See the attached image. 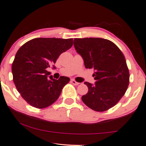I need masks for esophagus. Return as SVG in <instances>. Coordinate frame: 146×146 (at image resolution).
Segmentation results:
<instances>
[{
  "instance_id": "obj_1",
  "label": "esophagus",
  "mask_w": 146,
  "mask_h": 146,
  "mask_svg": "<svg viewBox=\"0 0 146 146\" xmlns=\"http://www.w3.org/2000/svg\"><path fill=\"white\" fill-rule=\"evenodd\" d=\"M71 83L73 84V85H78L79 84V83H78V82H77V81H75V80H73V79H72L71 81Z\"/></svg>"
}]
</instances>
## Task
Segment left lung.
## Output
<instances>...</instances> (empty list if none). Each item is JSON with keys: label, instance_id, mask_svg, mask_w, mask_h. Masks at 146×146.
<instances>
[{"label": "left lung", "instance_id": "1", "mask_svg": "<svg viewBox=\"0 0 146 146\" xmlns=\"http://www.w3.org/2000/svg\"><path fill=\"white\" fill-rule=\"evenodd\" d=\"M73 44L86 68L94 71L95 83H84L89 91L82 96L83 102L98 112L113 107L129 85L130 74L122 52L113 42L103 38H75Z\"/></svg>", "mask_w": 146, "mask_h": 146}]
</instances>
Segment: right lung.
Listing matches in <instances>:
<instances>
[{"instance_id": "right-lung-1", "label": "right lung", "mask_w": 146, "mask_h": 146, "mask_svg": "<svg viewBox=\"0 0 146 146\" xmlns=\"http://www.w3.org/2000/svg\"><path fill=\"white\" fill-rule=\"evenodd\" d=\"M73 46V38H34L21 46L12 65L13 81L22 97L38 108L50 106L59 98L63 87L70 81L61 76L53 79L47 71L61 53Z\"/></svg>"}]
</instances>
